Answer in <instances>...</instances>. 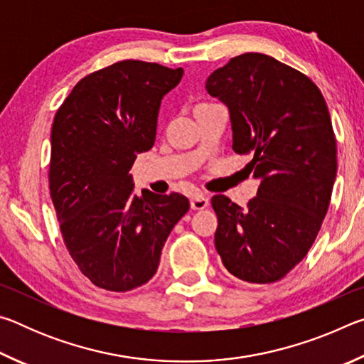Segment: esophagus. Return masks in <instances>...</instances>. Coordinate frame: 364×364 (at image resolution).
<instances>
[{"mask_svg":"<svg viewBox=\"0 0 364 364\" xmlns=\"http://www.w3.org/2000/svg\"><path fill=\"white\" fill-rule=\"evenodd\" d=\"M207 205H208V199L204 194L196 193L193 197H191V208H194V210H202V208H205Z\"/></svg>","mask_w":364,"mask_h":364,"instance_id":"1","label":"esophagus"}]
</instances>
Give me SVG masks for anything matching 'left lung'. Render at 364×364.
<instances>
[{"mask_svg":"<svg viewBox=\"0 0 364 364\" xmlns=\"http://www.w3.org/2000/svg\"><path fill=\"white\" fill-rule=\"evenodd\" d=\"M230 112L232 149L260 181L245 208L213 196L215 247L236 278L268 284L304 260L328 212L337 173L331 115L318 86L260 53L232 58L205 83Z\"/></svg>","mask_w":364,"mask_h":364,"instance_id":"obj_1","label":"left lung"}]
</instances>
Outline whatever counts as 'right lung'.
I'll return each instance as SVG.
<instances>
[{"mask_svg":"<svg viewBox=\"0 0 364 364\" xmlns=\"http://www.w3.org/2000/svg\"><path fill=\"white\" fill-rule=\"evenodd\" d=\"M183 69L122 60L80 80L54 117L49 189L65 247L95 286L127 292L159 268L186 197L134 193L130 170L156 143L164 96Z\"/></svg>","mask_w":364,"mask_h":364,"instance_id":"right-lung-1","label":"right lung"}]
</instances>
